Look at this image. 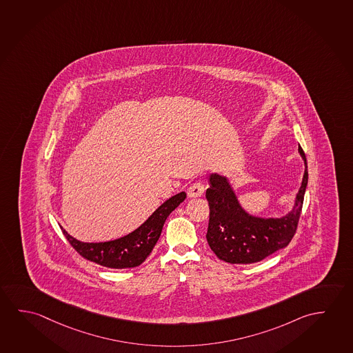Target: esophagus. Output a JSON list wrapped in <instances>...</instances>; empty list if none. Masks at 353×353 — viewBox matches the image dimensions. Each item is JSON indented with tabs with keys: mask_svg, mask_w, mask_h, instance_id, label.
I'll use <instances>...</instances> for the list:
<instances>
[{
	"mask_svg": "<svg viewBox=\"0 0 353 353\" xmlns=\"http://www.w3.org/2000/svg\"><path fill=\"white\" fill-rule=\"evenodd\" d=\"M203 192H205V185L201 183H195L189 186V189H188L189 197H199V196L203 195Z\"/></svg>",
	"mask_w": 353,
	"mask_h": 353,
	"instance_id": "1",
	"label": "esophagus"
}]
</instances>
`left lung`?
<instances>
[{
    "instance_id": "8db88e82",
    "label": "left lung",
    "mask_w": 353,
    "mask_h": 353,
    "mask_svg": "<svg viewBox=\"0 0 353 353\" xmlns=\"http://www.w3.org/2000/svg\"><path fill=\"white\" fill-rule=\"evenodd\" d=\"M301 153L305 170L291 212L282 219L252 217L241 208L230 185L219 174L210 175L206 199L210 206L208 243L217 258L230 263H259L291 243L302 212L308 184L307 158Z\"/></svg>"
}]
</instances>
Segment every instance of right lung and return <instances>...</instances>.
I'll return each mask as SVG.
<instances>
[{"label":"right lung","mask_w":353,"mask_h":353,"mask_svg":"<svg viewBox=\"0 0 353 353\" xmlns=\"http://www.w3.org/2000/svg\"><path fill=\"white\" fill-rule=\"evenodd\" d=\"M186 194L170 197L153 212L145 223L120 239L104 243H82L62 230L68 243L82 258L110 269L136 268L145 261L156 245L163 224L170 213L184 201Z\"/></svg>","instance_id":"obj_1"}]
</instances>
